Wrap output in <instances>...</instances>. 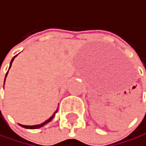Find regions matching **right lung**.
<instances>
[{
	"mask_svg": "<svg viewBox=\"0 0 146 146\" xmlns=\"http://www.w3.org/2000/svg\"><path fill=\"white\" fill-rule=\"evenodd\" d=\"M15 58V56L12 59V60H11V62H10V66H11V65H12V62H13V60H14V59ZM10 66H9V68H10ZM7 74H6V76H7ZM54 115H55V113H54V115L52 116L50 119H48L46 121H45L44 123H42V124H40V125H20L21 126H22V127H24V128H27V129H37V128H40V127H42L43 125H45L46 124H47L48 122H50L52 119H54Z\"/></svg>",
	"mask_w": 146,
	"mask_h": 146,
	"instance_id": "obj_1",
	"label": "right lung"
}]
</instances>
